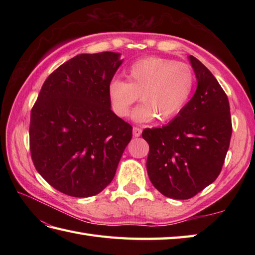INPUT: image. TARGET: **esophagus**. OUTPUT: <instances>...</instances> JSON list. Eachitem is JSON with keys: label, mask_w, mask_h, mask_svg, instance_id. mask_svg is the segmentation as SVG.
I'll list each match as a JSON object with an SVG mask.
<instances>
[{"label": "esophagus", "mask_w": 255, "mask_h": 255, "mask_svg": "<svg viewBox=\"0 0 255 255\" xmlns=\"http://www.w3.org/2000/svg\"><path fill=\"white\" fill-rule=\"evenodd\" d=\"M141 132H142L141 128H139V127H133V129H132V133H133V136H134V137H139L140 134H141Z\"/></svg>", "instance_id": "1"}]
</instances>
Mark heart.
<instances>
[{"instance_id":"b5f03b06","label":"heart","mask_w":255,"mask_h":255,"mask_svg":"<svg viewBox=\"0 0 255 255\" xmlns=\"http://www.w3.org/2000/svg\"><path fill=\"white\" fill-rule=\"evenodd\" d=\"M127 79H113L108 84V97L116 115L127 117L140 96L142 104L133 112V118L140 123L175 117L195 89V74L188 64L160 57L133 62L127 70Z\"/></svg>"}]
</instances>
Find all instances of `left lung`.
I'll list each match as a JSON object with an SVG mask.
<instances>
[{
    "mask_svg": "<svg viewBox=\"0 0 255 255\" xmlns=\"http://www.w3.org/2000/svg\"><path fill=\"white\" fill-rule=\"evenodd\" d=\"M188 58L197 79L194 96L166 126L142 131L150 181L174 199L192 198L218 177L232 133L225 91L198 59Z\"/></svg>",
    "mask_w": 255,
    "mask_h": 255,
    "instance_id": "1",
    "label": "left lung"
}]
</instances>
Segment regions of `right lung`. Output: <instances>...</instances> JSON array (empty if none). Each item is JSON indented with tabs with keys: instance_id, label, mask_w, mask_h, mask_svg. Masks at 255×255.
<instances>
[{
	"instance_id": "add662e5",
	"label": "right lung",
	"mask_w": 255,
	"mask_h": 255,
	"mask_svg": "<svg viewBox=\"0 0 255 255\" xmlns=\"http://www.w3.org/2000/svg\"><path fill=\"white\" fill-rule=\"evenodd\" d=\"M117 52L82 53L56 69L31 108L29 148L37 172L69 196L101 193L115 176L132 127L111 110Z\"/></svg>"
}]
</instances>
